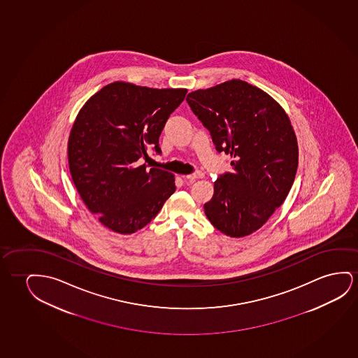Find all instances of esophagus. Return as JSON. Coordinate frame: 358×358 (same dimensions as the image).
Segmentation results:
<instances>
[{"label":"esophagus","mask_w":358,"mask_h":358,"mask_svg":"<svg viewBox=\"0 0 358 358\" xmlns=\"http://www.w3.org/2000/svg\"><path fill=\"white\" fill-rule=\"evenodd\" d=\"M203 176V173L201 171H196V173H194V174H189V176H182V179L184 180H187V182H195L196 179H200Z\"/></svg>","instance_id":"esophagus-1"}]
</instances>
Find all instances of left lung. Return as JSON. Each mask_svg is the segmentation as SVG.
<instances>
[{
	"label": "left lung",
	"mask_w": 358,
	"mask_h": 358,
	"mask_svg": "<svg viewBox=\"0 0 358 358\" xmlns=\"http://www.w3.org/2000/svg\"><path fill=\"white\" fill-rule=\"evenodd\" d=\"M187 101L217 151L232 158V171L217 179L203 205L207 218L226 236H249L282 205L294 182L298 145L289 117L266 92L242 80L192 92Z\"/></svg>",
	"instance_id": "8db88e82"
}]
</instances>
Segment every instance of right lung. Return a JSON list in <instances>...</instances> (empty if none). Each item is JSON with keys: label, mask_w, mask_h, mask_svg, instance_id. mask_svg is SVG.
<instances>
[{"label": "right lung", "mask_w": 358, "mask_h": 358, "mask_svg": "<svg viewBox=\"0 0 358 358\" xmlns=\"http://www.w3.org/2000/svg\"><path fill=\"white\" fill-rule=\"evenodd\" d=\"M187 93L113 82L76 117L67 143L71 176L87 208L113 232H137L176 192L171 173L148 171L140 159L148 158V147L161 153L162 130Z\"/></svg>", "instance_id": "1"}]
</instances>
